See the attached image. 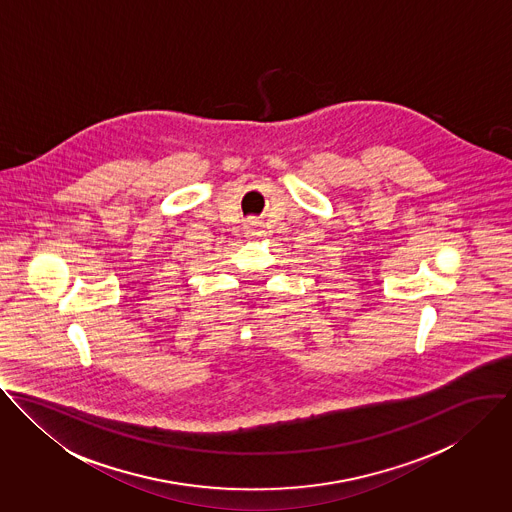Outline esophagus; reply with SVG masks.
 Returning a JSON list of instances; mask_svg holds the SVG:
<instances>
[{
	"instance_id": "esophagus-1",
	"label": "esophagus",
	"mask_w": 512,
	"mask_h": 512,
	"mask_svg": "<svg viewBox=\"0 0 512 512\" xmlns=\"http://www.w3.org/2000/svg\"><path fill=\"white\" fill-rule=\"evenodd\" d=\"M245 233H247V235H261V233H263V226H261V222L251 220V222L247 224V228H245Z\"/></svg>"
}]
</instances>
